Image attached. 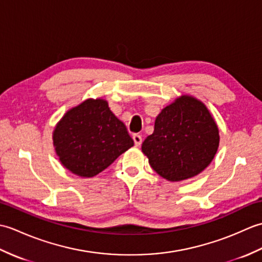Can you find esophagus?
I'll return each instance as SVG.
<instances>
[{
	"label": "esophagus",
	"instance_id": "esophagus-1",
	"mask_svg": "<svg viewBox=\"0 0 262 262\" xmlns=\"http://www.w3.org/2000/svg\"><path fill=\"white\" fill-rule=\"evenodd\" d=\"M133 140H134V143L136 146H140L142 144V136L138 135V134H134L133 135Z\"/></svg>",
	"mask_w": 262,
	"mask_h": 262
}]
</instances>
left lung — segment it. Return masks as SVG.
<instances>
[{
	"label": "left lung",
	"instance_id": "1",
	"mask_svg": "<svg viewBox=\"0 0 262 262\" xmlns=\"http://www.w3.org/2000/svg\"><path fill=\"white\" fill-rule=\"evenodd\" d=\"M219 145V127L207 107L196 98L181 96L159 114L142 152L158 174L181 181L207 168Z\"/></svg>",
	"mask_w": 262,
	"mask_h": 262
}]
</instances>
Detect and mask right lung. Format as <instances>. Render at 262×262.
<instances>
[{
  "label": "right lung",
  "mask_w": 262,
  "mask_h": 262,
  "mask_svg": "<svg viewBox=\"0 0 262 262\" xmlns=\"http://www.w3.org/2000/svg\"><path fill=\"white\" fill-rule=\"evenodd\" d=\"M53 143L60 163L82 178L97 176L134 145L103 99H88L70 109L55 127Z\"/></svg>",
  "instance_id": "add662e5"
}]
</instances>
